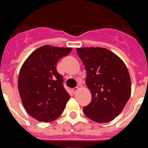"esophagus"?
I'll return each mask as SVG.
<instances>
[{"instance_id":"1","label":"esophagus","mask_w":148,"mask_h":148,"mask_svg":"<svg viewBox=\"0 0 148 148\" xmlns=\"http://www.w3.org/2000/svg\"><path fill=\"white\" fill-rule=\"evenodd\" d=\"M78 90H79V89H78V87H75V88L73 89V92H74V93H75V92H76Z\"/></svg>"}]
</instances>
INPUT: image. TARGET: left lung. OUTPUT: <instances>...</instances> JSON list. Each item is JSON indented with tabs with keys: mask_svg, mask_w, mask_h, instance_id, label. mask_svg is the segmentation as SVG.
I'll use <instances>...</instances> for the list:
<instances>
[{
	"mask_svg": "<svg viewBox=\"0 0 148 148\" xmlns=\"http://www.w3.org/2000/svg\"><path fill=\"white\" fill-rule=\"evenodd\" d=\"M85 66L86 84L92 101L83 108L90 119L109 122L123 110L131 95V80L124 61L112 51L102 47L77 48Z\"/></svg>",
	"mask_w": 148,
	"mask_h": 148,
	"instance_id": "left-lung-1",
	"label": "left lung"
}]
</instances>
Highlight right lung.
Masks as SVG:
<instances>
[{
	"mask_svg": "<svg viewBox=\"0 0 148 148\" xmlns=\"http://www.w3.org/2000/svg\"><path fill=\"white\" fill-rule=\"evenodd\" d=\"M71 51V47L42 46L33 51L21 67L18 87L22 104L27 113L38 121H54L70 99L56 65Z\"/></svg>",
	"mask_w": 148,
	"mask_h": 148,
	"instance_id": "1",
	"label": "right lung"
}]
</instances>
